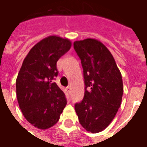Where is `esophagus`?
I'll return each instance as SVG.
<instances>
[{
	"label": "esophagus",
	"mask_w": 147,
	"mask_h": 147,
	"mask_svg": "<svg viewBox=\"0 0 147 147\" xmlns=\"http://www.w3.org/2000/svg\"><path fill=\"white\" fill-rule=\"evenodd\" d=\"M66 90H67V94H71V88H70V86H67V87H66Z\"/></svg>",
	"instance_id": "1"
}]
</instances>
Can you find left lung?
<instances>
[{
  "label": "left lung",
  "instance_id": "left-lung-1",
  "mask_svg": "<svg viewBox=\"0 0 147 147\" xmlns=\"http://www.w3.org/2000/svg\"><path fill=\"white\" fill-rule=\"evenodd\" d=\"M74 49L81 60L86 86L83 101L75 105V109L83 128L101 132L110 124L121 104V73L110 51L98 40L76 41Z\"/></svg>",
  "mask_w": 147,
  "mask_h": 147
}]
</instances>
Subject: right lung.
<instances>
[{
    "label": "right lung",
    "instance_id": "1",
    "mask_svg": "<svg viewBox=\"0 0 147 147\" xmlns=\"http://www.w3.org/2000/svg\"><path fill=\"white\" fill-rule=\"evenodd\" d=\"M71 46L69 39L48 36L31 48L24 60L17 79L18 103L26 120L38 129L57 123L67 105L64 92L56 83L57 62Z\"/></svg>",
    "mask_w": 147,
    "mask_h": 147
}]
</instances>
